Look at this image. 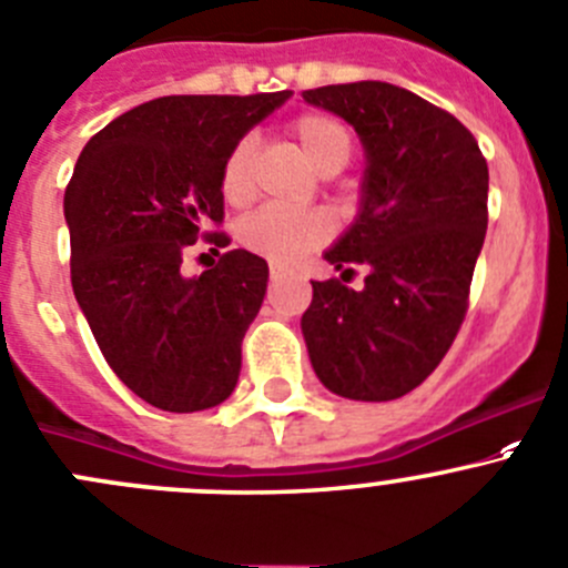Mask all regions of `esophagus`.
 Instances as JSON below:
<instances>
[{
  "mask_svg": "<svg viewBox=\"0 0 568 568\" xmlns=\"http://www.w3.org/2000/svg\"><path fill=\"white\" fill-rule=\"evenodd\" d=\"M268 274H272V280H280V277H285V274H288V268L280 266V263H272V268H268Z\"/></svg>",
  "mask_w": 568,
  "mask_h": 568,
  "instance_id": "esophagus-1",
  "label": "esophagus"
}]
</instances>
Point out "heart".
I'll return each instance as SVG.
<instances>
[{
	"label": "heart",
	"instance_id": "obj_1",
	"mask_svg": "<svg viewBox=\"0 0 568 568\" xmlns=\"http://www.w3.org/2000/svg\"><path fill=\"white\" fill-rule=\"evenodd\" d=\"M294 135L307 161L322 174H335L349 163L352 135L338 119L327 113H305L294 121ZM252 166L255 138H241L227 152L222 166V194L230 205L252 200ZM333 233V222L322 211L300 207H257L239 222V239L246 250L272 263H294L305 252L316 250Z\"/></svg>",
	"mask_w": 568,
	"mask_h": 568
}]
</instances>
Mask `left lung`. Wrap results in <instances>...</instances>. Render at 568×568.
Listing matches in <instances>:
<instances>
[{"mask_svg":"<svg viewBox=\"0 0 568 568\" xmlns=\"http://www.w3.org/2000/svg\"><path fill=\"white\" fill-rule=\"evenodd\" d=\"M355 126L363 144L361 207L324 261L369 268L361 292L313 283L302 335L333 394L399 399L453 346L488 227V166L475 135L447 110L390 82L302 91Z\"/></svg>","mask_w":568,"mask_h":568,"instance_id":"left-lung-1","label":"left lung"}]
</instances>
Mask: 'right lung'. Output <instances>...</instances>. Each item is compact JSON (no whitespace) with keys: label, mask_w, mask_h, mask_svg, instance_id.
Here are the masks:
<instances>
[{"label":"right lung","mask_w":568,"mask_h":568,"mask_svg":"<svg viewBox=\"0 0 568 568\" xmlns=\"http://www.w3.org/2000/svg\"><path fill=\"white\" fill-rule=\"evenodd\" d=\"M285 99L291 91L152 99L102 126L77 158L63 196L71 288L115 377L161 410H207L239 383L268 263L233 250L194 277L180 266L224 219L227 152ZM207 241L230 244L222 233Z\"/></svg>","instance_id":"1"}]
</instances>
